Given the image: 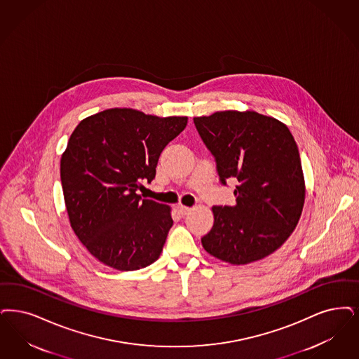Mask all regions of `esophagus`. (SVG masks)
Instances as JSON below:
<instances>
[{"mask_svg":"<svg viewBox=\"0 0 359 359\" xmlns=\"http://www.w3.org/2000/svg\"><path fill=\"white\" fill-rule=\"evenodd\" d=\"M177 211H179V214H180V215H188V214L191 212V208H189V207H186V205L179 204V205H177Z\"/></svg>","mask_w":359,"mask_h":359,"instance_id":"obj_1","label":"esophagus"}]
</instances>
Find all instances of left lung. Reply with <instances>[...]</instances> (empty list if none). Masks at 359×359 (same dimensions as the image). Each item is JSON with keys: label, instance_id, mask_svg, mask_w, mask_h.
Listing matches in <instances>:
<instances>
[{"label": "left lung", "instance_id": "8db88e82", "mask_svg": "<svg viewBox=\"0 0 359 359\" xmlns=\"http://www.w3.org/2000/svg\"><path fill=\"white\" fill-rule=\"evenodd\" d=\"M223 186L236 179L233 205H214L204 250L231 264L269 257L295 230L304 204L298 145L286 126L254 111L194 117Z\"/></svg>", "mask_w": 359, "mask_h": 359}]
</instances>
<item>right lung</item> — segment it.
<instances>
[{"mask_svg":"<svg viewBox=\"0 0 359 359\" xmlns=\"http://www.w3.org/2000/svg\"><path fill=\"white\" fill-rule=\"evenodd\" d=\"M187 121L112 108L73 130L60 164L67 212L80 242L105 266L133 271L160 257L171 208L137 191L155 179L160 154Z\"/></svg>","mask_w":359,"mask_h":359,"instance_id":"right-lung-1","label":"right lung"}]
</instances>
